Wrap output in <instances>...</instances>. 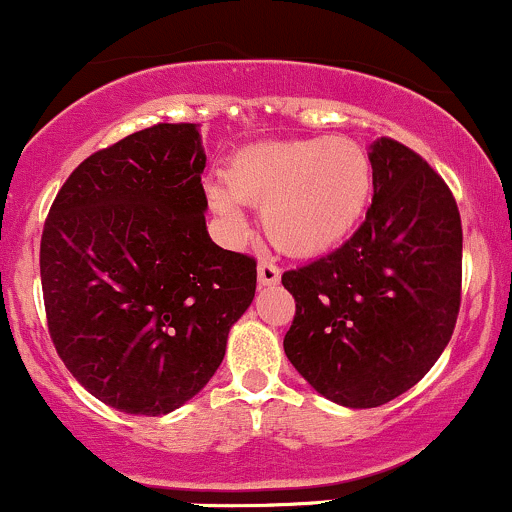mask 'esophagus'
I'll return each mask as SVG.
<instances>
[{
    "label": "esophagus",
    "instance_id": "esophagus-1",
    "mask_svg": "<svg viewBox=\"0 0 512 512\" xmlns=\"http://www.w3.org/2000/svg\"><path fill=\"white\" fill-rule=\"evenodd\" d=\"M279 277H282V272H279V267L272 265V262H260V265H257V282H260V286L279 284Z\"/></svg>",
    "mask_w": 512,
    "mask_h": 512
}]
</instances>
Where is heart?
Segmentation results:
<instances>
[{
  "label": "heart",
  "instance_id": "obj_1",
  "mask_svg": "<svg viewBox=\"0 0 512 512\" xmlns=\"http://www.w3.org/2000/svg\"><path fill=\"white\" fill-rule=\"evenodd\" d=\"M372 192V157L345 136L250 143L228 157L226 179L206 182V199L230 240L247 235L245 204L262 206L267 238L296 257L323 255L350 238Z\"/></svg>",
  "mask_w": 512,
  "mask_h": 512
}]
</instances>
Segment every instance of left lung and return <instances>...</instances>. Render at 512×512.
<instances>
[{
	"mask_svg": "<svg viewBox=\"0 0 512 512\" xmlns=\"http://www.w3.org/2000/svg\"><path fill=\"white\" fill-rule=\"evenodd\" d=\"M374 196L338 250L284 272L294 369L345 408H376L430 372L462 291V221L442 177L391 138L369 145Z\"/></svg>",
	"mask_w": 512,
	"mask_h": 512,
	"instance_id": "8db88e82",
	"label": "left lung"
}]
</instances>
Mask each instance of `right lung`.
I'll use <instances>...</instances> for the list:
<instances>
[{"label":"right lung","instance_id":"obj_1","mask_svg":"<svg viewBox=\"0 0 512 512\" xmlns=\"http://www.w3.org/2000/svg\"><path fill=\"white\" fill-rule=\"evenodd\" d=\"M196 123H157L89 155L41 238L48 330L106 406L165 415L209 384L255 299L252 257L206 230Z\"/></svg>","mask_w":512,"mask_h":512}]
</instances>
